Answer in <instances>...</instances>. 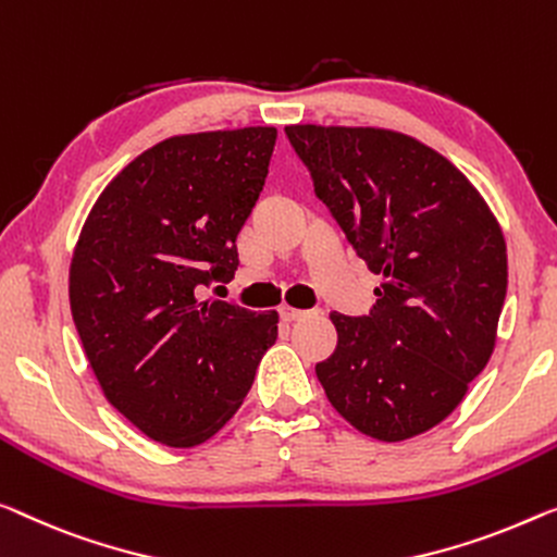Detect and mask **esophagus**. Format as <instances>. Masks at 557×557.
Returning <instances> with one entry per match:
<instances>
[{
	"instance_id": "obj_1",
	"label": "esophagus",
	"mask_w": 557,
	"mask_h": 557,
	"mask_svg": "<svg viewBox=\"0 0 557 557\" xmlns=\"http://www.w3.org/2000/svg\"><path fill=\"white\" fill-rule=\"evenodd\" d=\"M310 310H295V307H282L280 310V318L285 320V322H297V320H305V318H310Z\"/></svg>"
}]
</instances>
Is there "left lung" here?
I'll return each mask as SVG.
<instances>
[{
  "mask_svg": "<svg viewBox=\"0 0 557 557\" xmlns=\"http://www.w3.org/2000/svg\"><path fill=\"white\" fill-rule=\"evenodd\" d=\"M314 195L383 277L370 314L332 312L337 347L314 364L360 433L397 443L443 422L491 360L508 289L500 225L435 149L377 127L289 124Z\"/></svg>",
  "mask_w": 557,
  "mask_h": 557,
  "instance_id": "8db88e82",
  "label": "left lung"
}]
</instances>
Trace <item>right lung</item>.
I'll use <instances>...</instances> for the list:
<instances>
[{"mask_svg":"<svg viewBox=\"0 0 557 557\" xmlns=\"http://www.w3.org/2000/svg\"><path fill=\"white\" fill-rule=\"evenodd\" d=\"M275 127L180 135L132 160L74 247V327L102 393L147 437L210 440L250 393L277 312L207 300L230 282L235 239L264 187Z\"/></svg>","mask_w":557,"mask_h":557,"instance_id":"obj_1","label":"right lung"}]
</instances>
